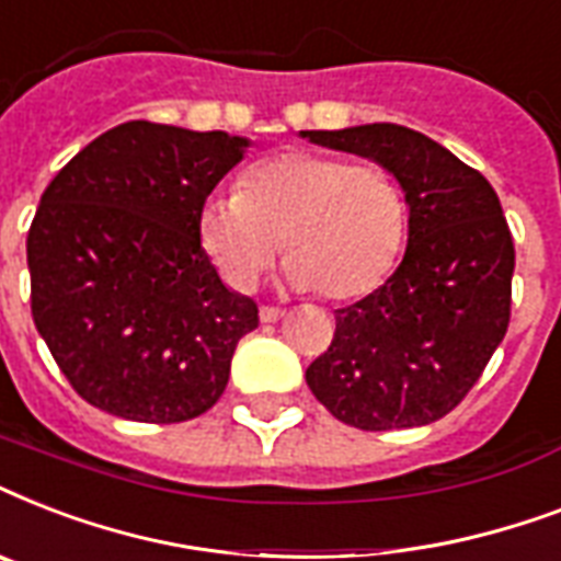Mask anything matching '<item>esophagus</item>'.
Instances as JSON below:
<instances>
[{"instance_id":"esophagus-1","label":"esophagus","mask_w":561,"mask_h":561,"mask_svg":"<svg viewBox=\"0 0 561 561\" xmlns=\"http://www.w3.org/2000/svg\"><path fill=\"white\" fill-rule=\"evenodd\" d=\"M282 308H273V306H262L259 308V317H262V323H276V320H282Z\"/></svg>"}]
</instances>
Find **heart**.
I'll list each match as a JSON object with an SVG mask.
<instances>
[{"mask_svg":"<svg viewBox=\"0 0 561 561\" xmlns=\"http://www.w3.org/2000/svg\"><path fill=\"white\" fill-rule=\"evenodd\" d=\"M408 229L399 180L373 162L285 151L255 162L241 192L211 194L197 232L220 276L250 290L282 250L285 282L325 299H358L392 271Z\"/></svg>","mask_w":561,"mask_h":561,"instance_id":"b5f03b06","label":"heart"}]
</instances>
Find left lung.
<instances>
[{
    "label": "left lung",
    "instance_id": "left-lung-1",
    "mask_svg": "<svg viewBox=\"0 0 561 561\" xmlns=\"http://www.w3.org/2000/svg\"><path fill=\"white\" fill-rule=\"evenodd\" d=\"M399 180L408 250L390 279L334 311V341L306 369L317 401L360 431L431 425L474 387L510 325L515 247L495 188L410 127L299 130Z\"/></svg>",
    "mask_w": 561,
    "mask_h": 561
}]
</instances>
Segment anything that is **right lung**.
<instances>
[{
  "mask_svg": "<svg viewBox=\"0 0 561 561\" xmlns=\"http://www.w3.org/2000/svg\"><path fill=\"white\" fill-rule=\"evenodd\" d=\"M250 145L224 130L125 122L43 192L25 244L31 314L92 408L171 425L220 399L259 306L224 285L197 218Z\"/></svg>",
  "mask_w": 561,
  "mask_h": 561,
  "instance_id": "right-lung-1",
  "label": "right lung"
}]
</instances>
